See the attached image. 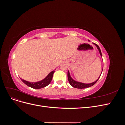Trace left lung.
<instances>
[{"label": "left lung", "mask_w": 125, "mask_h": 125, "mask_svg": "<svg viewBox=\"0 0 125 125\" xmlns=\"http://www.w3.org/2000/svg\"><path fill=\"white\" fill-rule=\"evenodd\" d=\"M93 43L97 47V48L98 49V50H99V51L100 52V54L101 56H102V52H101V50H100L99 46H98L97 44L94 43ZM102 71H103V69H102ZM101 74H102V73H101ZM101 74H100V76H101ZM100 77H99V78H98L95 82H93L92 83H82V82H77L76 81L74 80L73 79H72V78L71 77L70 75V73H69V71H68V81H69V83H70V84L72 86H73V88H75L84 89V88H89V87L93 85L94 84H95L96 83V82L97 81V80L99 79Z\"/></svg>", "instance_id": "1"}]
</instances>
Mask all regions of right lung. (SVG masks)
<instances>
[{
    "instance_id": "1",
    "label": "right lung",
    "mask_w": 125,
    "mask_h": 125,
    "mask_svg": "<svg viewBox=\"0 0 125 125\" xmlns=\"http://www.w3.org/2000/svg\"><path fill=\"white\" fill-rule=\"evenodd\" d=\"M54 72H55V70L52 71L47 75V77L46 78L44 79L43 80H41L40 81H39V82H29L27 81H25L22 79H21V80H22V82L24 83H25L28 86L31 87V88H32L36 89H41V88H44V87L47 86L50 83L52 80V75H53Z\"/></svg>"
}]
</instances>
